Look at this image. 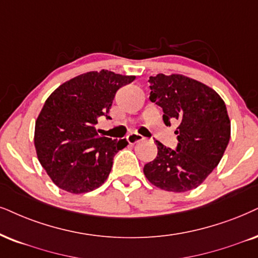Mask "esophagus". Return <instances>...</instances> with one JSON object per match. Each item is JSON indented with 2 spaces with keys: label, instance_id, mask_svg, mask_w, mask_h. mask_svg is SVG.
<instances>
[{
  "label": "esophagus",
  "instance_id": "1",
  "mask_svg": "<svg viewBox=\"0 0 258 258\" xmlns=\"http://www.w3.org/2000/svg\"><path fill=\"white\" fill-rule=\"evenodd\" d=\"M126 139H127V142H128V144L132 145V144H136V143L140 142V140H143V136L133 132V133H130V135L126 137Z\"/></svg>",
  "mask_w": 258,
  "mask_h": 258
}]
</instances>
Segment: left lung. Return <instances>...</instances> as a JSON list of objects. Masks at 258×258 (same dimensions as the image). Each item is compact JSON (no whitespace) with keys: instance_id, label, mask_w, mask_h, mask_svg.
Here are the masks:
<instances>
[{"instance_id":"8db88e82","label":"left lung","mask_w":258,"mask_h":258,"mask_svg":"<svg viewBox=\"0 0 258 258\" xmlns=\"http://www.w3.org/2000/svg\"><path fill=\"white\" fill-rule=\"evenodd\" d=\"M150 100L163 109L167 126L177 121L175 150L157 143V157L144 165L156 187L182 193L197 188L219 164L231 137L223 99L206 84L182 75L151 76Z\"/></svg>"}]
</instances>
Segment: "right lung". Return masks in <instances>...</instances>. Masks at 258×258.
Returning <instances> with one entry per match:
<instances>
[{
    "instance_id": "add662e5",
    "label": "right lung",
    "mask_w": 258,
    "mask_h": 258,
    "mask_svg": "<svg viewBox=\"0 0 258 258\" xmlns=\"http://www.w3.org/2000/svg\"><path fill=\"white\" fill-rule=\"evenodd\" d=\"M108 70L90 71L68 81L45 101L35 121L34 145L39 162L51 180L73 194L99 188L112 170L126 139L97 135L100 116H108L120 88L135 81Z\"/></svg>"
}]
</instances>
